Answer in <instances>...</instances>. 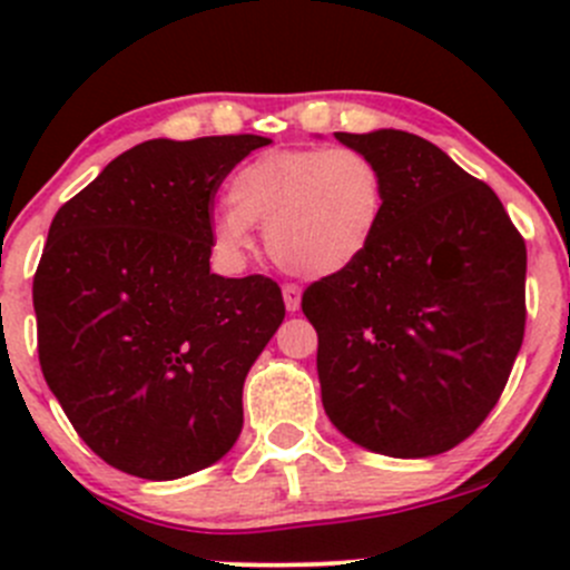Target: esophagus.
I'll return each instance as SVG.
<instances>
[{"label": "esophagus", "instance_id": "1", "mask_svg": "<svg viewBox=\"0 0 570 570\" xmlns=\"http://www.w3.org/2000/svg\"><path fill=\"white\" fill-rule=\"evenodd\" d=\"M301 286L297 284H284V303H286V308H289V312H297V308H301Z\"/></svg>", "mask_w": 570, "mask_h": 570}]
</instances>
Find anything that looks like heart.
Listing matches in <instances>:
<instances>
[{
  "label": "heart",
  "mask_w": 570,
  "mask_h": 570,
  "mask_svg": "<svg viewBox=\"0 0 570 570\" xmlns=\"http://www.w3.org/2000/svg\"><path fill=\"white\" fill-rule=\"evenodd\" d=\"M228 204L212 220V243L226 258L253 248L264 228L269 258L284 273L325 278L358 264L375 243L389 204L381 165L358 148H281L243 165Z\"/></svg>",
  "instance_id": "heart-1"
}]
</instances>
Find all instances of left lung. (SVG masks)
Returning a JSON list of instances; mask_svg holds the SVG:
<instances>
[{"instance_id": "obj_1", "label": "left lung", "mask_w": 570, "mask_h": 570, "mask_svg": "<svg viewBox=\"0 0 570 570\" xmlns=\"http://www.w3.org/2000/svg\"><path fill=\"white\" fill-rule=\"evenodd\" d=\"M336 140L381 165L389 204L366 256L303 292L322 405L366 450L441 455L508 386L527 325L524 237L497 193L424 137Z\"/></svg>"}]
</instances>
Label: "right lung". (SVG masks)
Returning a JSON list of instances; mask_svg holds the SVG:
<instances>
[{
    "label": "right lung",
    "mask_w": 570,
    "mask_h": 570,
    "mask_svg": "<svg viewBox=\"0 0 570 570\" xmlns=\"http://www.w3.org/2000/svg\"><path fill=\"white\" fill-rule=\"evenodd\" d=\"M258 135L146 140L57 209L32 278L51 394L101 461L176 480L243 430V383L284 322L267 275L209 273L212 206Z\"/></svg>",
    "instance_id": "add662e5"
}]
</instances>
